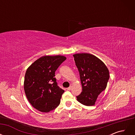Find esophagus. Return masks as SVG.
Segmentation results:
<instances>
[{
  "label": "esophagus",
  "mask_w": 135,
  "mask_h": 135,
  "mask_svg": "<svg viewBox=\"0 0 135 135\" xmlns=\"http://www.w3.org/2000/svg\"><path fill=\"white\" fill-rule=\"evenodd\" d=\"M71 88H72V87H71V86H70L69 87L67 88V90H68V91H70V89H71Z\"/></svg>",
  "instance_id": "1"
}]
</instances>
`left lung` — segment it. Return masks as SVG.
<instances>
[{"mask_svg":"<svg viewBox=\"0 0 135 135\" xmlns=\"http://www.w3.org/2000/svg\"><path fill=\"white\" fill-rule=\"evenodd\" d=\"M73 56L82 86L77 100L84 105L93 106L98 96L107 88L109 70L103 61L90 54H76Z\"/></svg>","mask_w":135,"mask_h":135,"instance_id":"left-lung-1","label":"left lung"}]
</instances>
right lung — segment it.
<instances>
[{
  "mask_svg": "<svg viewBox=\"0 0 135 135\" xmlns=\"http://www.w3.org/2000/svg\"><path fill=\"white\" fill-rule=\"evenodd\" d=\"M66 59L63 56H44L36 60L25 73L24 90L31 105L48 113L58 107L64 91L57 83L55 71Z\"/></svg>",
  "mask_w": 135,
  "mask_h": 135,
  "instance_id": "1",
  "label": "right lung"
}]
</instances>
